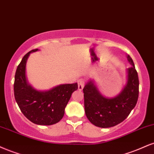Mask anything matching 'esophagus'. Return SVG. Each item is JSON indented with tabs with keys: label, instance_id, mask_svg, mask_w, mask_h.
Returning <instances> with one entry per match:
<instances>
[{
	"label": "esophagus",
	"instance_id": "esophagus-1",
	"mask_svg": "<svg viewBox=\"0 0 154 154\" xmlns=\"http://www.w3.org/2000/svg\"><path fill=\"white\" fill-rule=\"evenodd\" d=\"M77 85H78V90H82V89L84 88V86H85V81L84 79H79L78 81H77Z\"/></svg>",
	"mask_w": 154,
	"mask_h": 154
}]
</instances>
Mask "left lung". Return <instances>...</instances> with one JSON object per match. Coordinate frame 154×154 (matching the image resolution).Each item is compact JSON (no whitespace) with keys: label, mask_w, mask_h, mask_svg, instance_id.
Listing matches in <instances>:
<instances>
[{"label":"left lung","mask_w":154,"mask_h":154,"mask_svg":"<svg viewBox=\"0 0 154 154\" xmlns=\"http://www.w3.org/2000/svg\"><path fill=\"white\" fill-rule=\"evenodd\" d=\"M126 57L131 66L126 69L125 84L117 95L105 97L93 79H89L85 85V114L95 126L103 128L113 127L123 122L136 106L139 81L133 59L129 55Z\"/></svg>","instance_id":"1"}]
</instances>
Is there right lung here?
I'll return each instance as SVG.
<instances>
[{"mask_svg": "<svg viewBox=\"0 0 154 154\" xmlns=\"http://www.w3.org/2000/svg\"><path fill=\"white\" fill-rule=\"evenodd\" d=\"M33 49L28 52L18 66L15 75L14 96L20 110L26 118L37 125H50L62 120L72 92L77 83L57 85L48 90L35 89L28 82L26 74L27 60Z\"/></svg>", "mask_w": 154, "mask_h": 154, "instance_id": "1", "label": "right lung"}]
</instances>
